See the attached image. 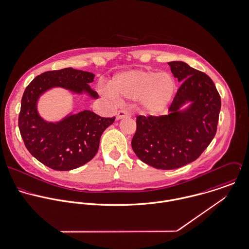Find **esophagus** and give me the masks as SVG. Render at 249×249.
<instances>
[{
  "mask_svg": "<svg viewBox=\"0 0 249 249\" xmlns=\"http://www.w3.org/2000/svg\"><path fill=\"white\" fill-rule=\"evenodd\" d=\"M128 116H130V112H129L128 110H126V109H120V110L117 112V114H116V119L119 120V119H121V118L128 117Z\"/></svg>",
  "mask_w": 249,
  "mask_h": 249,
  "instance_id": "34e87169",
  "label": "esophagus"
}]
</instances>
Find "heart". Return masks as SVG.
Returning <instances> with one entry per match:
<instances>
[{
  "instance_id": "1",
  "label": "heart",
  "mask_w": 249,
  "mask_h": 249,
  "mask_svg": "<svg viewBox=\"0 0 249 249\" xmlns=\"http://www.w3.org/2000/svg\"><path fill=\"white\" fill-rule=\"evenodd\" d=\"M176 81L168 72L135 69L116 75L109 83V91L117 99L138 100L149 113L162 111L171 102Z\"/></svg>"
}]
</instances>
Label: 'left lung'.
Wrapping results in <instances>:
<instances>
[{
    "instance_id": "8db88e82",
    "label": "left lung",
    "mask_w": 249,
    "mask_h": 249,
    "mask_svg": "<svg viewBox=\"0 0 249 249\" xmlns=\"http://www.w3.org/2000/svg\"><path fill=\"white\" fill-rule=\"evenodd\" d=\"M171 72L183 82L172 101L168 114L137 116L132 148L143 162L158 169L184 166L204 152L215 136L221 107L220 95L205 74L182 61L168 62ZM193 102L184 112L179 107Z\"/></svg>"
}]
</instances>
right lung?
Returning <instances> with one entry per match:
<instances>
[{"label": "right lung", "mask_w": 249, "mask_h": 249, "mask_svg": "<svg viewBox=\"0 0 249 249\" xmlns=\"http://www.w3.org/2000/svg\"><path fill=\"white\" fill-rule=\"evenodd\" d=\"M93 79L92 73L73 68L47 71L36 76L24 91L18 117L21 137L29 152L53 170L75 169L92 160L103 132L115 117H101L90 110H83L60 122L48 123L37 112V99L53 87L77 93L86 91L97 98L98 93L89 86Z\"/></svg>", "instance_id": "add662e5"}]
</instances>
